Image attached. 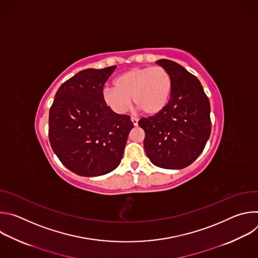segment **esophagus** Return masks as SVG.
Returning <instances> with one entry per match:
<instances>
[{
	"label": "esophagus",
	"instance_id": "obj_1",
	"mask_svg": "<svg viewBox=\"0 0 258 258\" xmlns=\"http://www.w3.org/2000/svg\"><path fill=\"white\" fill-rule=\"evenodd\" d=\"M131 120H132V122H133V124H134L135 126H137V125H138V121H139V120H138L137 118L132 117V118H131Z\"/></svg>",
	"mask_w": 258,
	"mask_h": 258
}]
</instances>
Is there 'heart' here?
Segmentation results:
<instances>
[{"label": "heart", "instance_id": "b5f03b06", "mask_svg": "<svg viewBox=\"0 0 258 258\" xmlns=\"http://www.w3.org/2000/svg\"><path fill=\"white\" fill-rule=\"evenodd\" d=\"M114 88L102 91L103 103L116 114H123L132 104L147 116L160 114L169 103L171 78L161 66L134 67L114 80Z\"/></svg>", "mask_w": 258, "mask_h": 258}]
</instances>
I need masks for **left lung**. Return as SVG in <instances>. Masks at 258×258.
Masks as SVG:
<instances>
[{"label":"left lung","instance_id":"8db88e82","mask_svg":"<svg viewBox=\"0 0 258 258\" xmlns=\"http://www.w3.org/2000/svg\"><path fill=\"white\" fill-rule=\"evenodd\" d=\"M171 78V96L163 111L142 118L144 148L161 168L181 169L202 153L211 132L210 104L201 83L185 67L167 59L156 61Z\"/></svg>","mask_w":258,"mask_h":258}]
</instances>
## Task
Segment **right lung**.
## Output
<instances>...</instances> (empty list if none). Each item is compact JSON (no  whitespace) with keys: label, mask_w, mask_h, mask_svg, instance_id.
<instances>
[{"label":"right lung","mask_w":258,"mask_h":258,"mask_svg":"<svg viewBox=\"0 0 258 258\" xmlns=\"http://www.w3.org/2000/svg\"><path fill=\"white\" fill-rule=\"evenodd\" d=\"M116 66L80 71L58 89L49 114L54 153L72 172L99 176L120 163L128 134V115L116 114L102 100L104 84Z\"/></svg>","instance_id":"add662e5"}]
</instances>
